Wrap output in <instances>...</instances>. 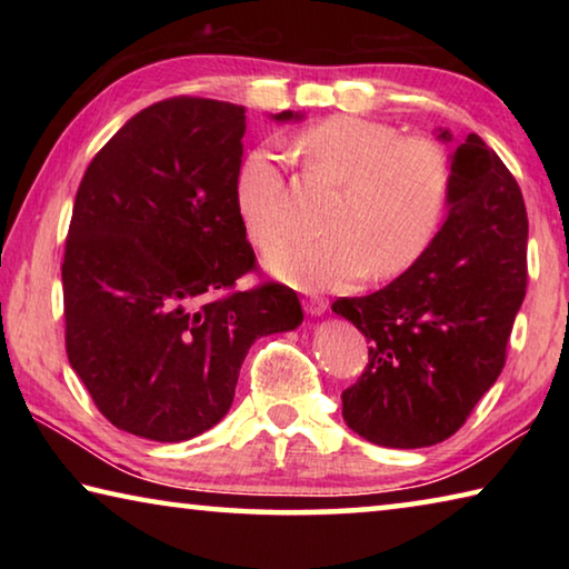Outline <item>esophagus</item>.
<instances>
[{
    "mask_svg": "<svg viewBox=\"0 0 569 569\" xmlns=\"http://www.w3.org/2000/svg\"><path fill=\"white\" fill-rule=\"evenodd\" d=\"M303 308L308 316H323L326 308H329V301H323V298H319V296H311L303 301Z\"/></svg>",
    "mask_w": 569,
    "mask_h": 569,
    "instance_id": "34e87169",
    "label": "esophagus"
}]
</instances>
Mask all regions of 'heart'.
<instances>
[{
    "label": "heart",
    "mask_w": 569,
    "mask_h": 569,
    "mask_svg": "<svg viewBox=\"0 0 569 569\" xmlns=\"http://www.w3.org/2000/svg\"><path fill=\"white\" fill-rule=\"evenodd\" d=\"M308 170L341 186L323 236H283L266 248V268L303 291L351 286L369 273L407 271L435 240L449 203L451 168L435 140L403 138L389 124L331 118L298 138ZM236 208L248 238L263 246L288 213L283 162L271 148L243 158Z\"/></svg>",
    "instance_id": "b5f03b06"
}]
</instances>
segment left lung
<instances>
[{"instance_id": "left-lung-1", "label": "left lung", "mask_w": 569, "mask_h": 569, "mask_svg": "<svg viewBox=\"0 0 569 569\" xmlns=\"http://www.w3.org/2000/svg\"><path fill=\"white\" fill-rule=\"evenodd\" d=\"M451 142L445 226L381 291L331 306L369 341V366L341 393L343 421L379 447L449 439L505 366L527 288V208L517 180L479 134Z\"/></svg>"}]
</instances>
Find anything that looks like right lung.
<instances>
[{"label": "right lung", "mask_w": 569, "mask_h": 569, "mask_svg": "<svg viewBox=\"0 0 569 569\" xmlns=\"http://www.w3.org/2000/svg\"><path fill=\"white\" fill-rule=\"evenodd\" d=\"M243 134V104L162 100L112 134L77 190L67 359L102 417L134 437L176 445L216 427L253 341L303 321L281 283L230 291L256 266L236 208Z\"/></svg>", "instance_id": "right-lung-1"}]
</instances>
